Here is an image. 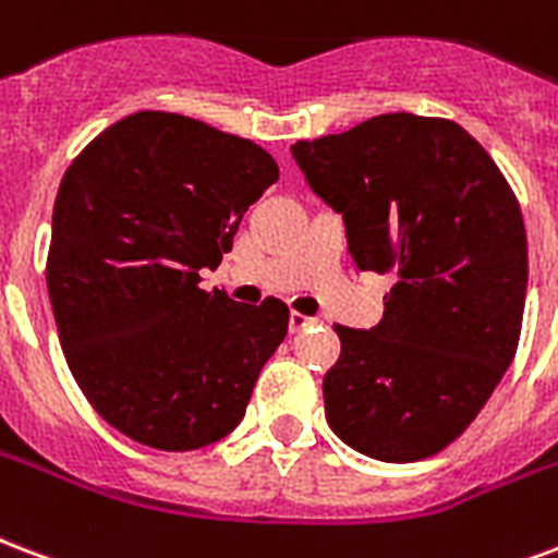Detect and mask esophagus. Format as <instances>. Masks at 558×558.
Returning a JSON list of instances; mask_svg holds the SVG:
<instances>
[{"label": "esophagus", "mask_w": 558, "mask_h": 558, "mask_svg": "<svg viewBox=\"0 0 558 558\" xmlns=\"http://www.w3.org/2000/svg\"><path fill=\"white\" fill-rule=\"evenodd\" d=\"M310 325H316V318L304 316V313H295V310L289 313V330H292V333H301V330H307Z\"/></svg>", "instance_id": "1"}]
</instances>
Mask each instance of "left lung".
<instances>
[{"instance_id": "8db88e82", "label": "left lung", "mask_w": 558, "mask_h": 558, "mask_svg": "<svg viewBox=\"0 0 558 558\" xmlns=\"http://www.w3.org/2000/svg\"><path fill=\"white\" fill-rule=\"evenodd\" d=\"M292 157L342 213L360 271L395 275L380 325H336L327 424L380 462L433 457L477 418L515 356L526 298L515 193L450 119L383 113L298 140Z\"/></svg>"}]
</instances>
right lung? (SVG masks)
I'll return each mask as SVG.
<instances>
[{
    "label": "right lung",
    "mask_w": 558,
    "mask_h": 558,
    "mask_svg": "<svg viewBox=\"0 0 558 558\" xmlns=\"http://www.w3.org/2000/svg\"><path fill=\"white\" fill-rule=\"evenodd\" d=\"M275 181L257 143L163 110L113 122L66 169L46 287L72 377L128 439L195 450L245 415L289 310L204 292L198 271Z\"/></svg>",
    "instance_id": "right-lung-1"
}]
</instances>
